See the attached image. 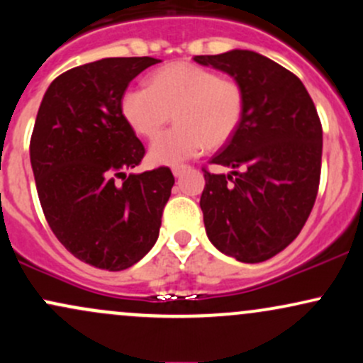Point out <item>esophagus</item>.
Segmentation results:
<instances>
[{
	"label": "esophagus",
	"instance_id": "esophagus-1",
	"mask_svg": "<svg viewBox=\"0 0 363 363\" xmlns=\"http://www.w3.org/2000/svg\"><path fill=\"white\" fill-rule=\"evenodd\" d=\"M188 169H189L188 165H175L174 169H172V174L175 175V177H181V175L184 174Z\"/></svg>",
	"mask_w": 363,
	"mask_h": 363
}]
</instances>
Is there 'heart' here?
<instances>
[{"label": "heart", "mask_w": 363, "mask_h": 363, "mask_svg": "<svg viewBox=\"0 0 363 363\" xmlns=\"http://www.w3.org/2000/svg\"><path fill=\"white\" fill-rule=\"evenodd\" d=\"M245 106L240 82L188 62L163 67L148 79V86L130 87L121 98L123 121L138 136L155 138L172 113L175 127L150 146L148 158L155 165H179L205 146H222L240 129Z\"/></svg>", "instance_id": "obj_1"}]
</instances>
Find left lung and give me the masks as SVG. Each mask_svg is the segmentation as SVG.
I'll return each instance as SVG.
<instances>
[{"label":"left lung","mask_w":363,"mask_h":363,"mask_svg":"<svg viewBox=\"0 0 363 363\" xmlns=\"http://www.w3.org/2000/svg\"><path fill=\"white\" fill-rule=\"evenodd\" d=\"M194 62L230 75L246 96L240 129L212 158L233 172L203 170L206 236L245 264L269 260L300 234L315 203L322 160L315 105L296 75L255 51L201 55Z\"/></svg>","instance_id":"left-lung-1"}]
</instances>
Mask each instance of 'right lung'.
I'll return each mask as SVG.
<instances>
[{
  "label": "right lung",
  "mask_w": 363,
  "mask_h": 363,
  "mask_svg": "<svg viewBox=\"0 0 363 363\" xmlns=\"http://www.w3.org/2000/svg\"><path fill=\"white\" fill-rule=\"evenodd\" d=\"M151 57L103 58L67 70L43 96L30 165L51 230L86 264L123 270L153 248L174 186L170 169L125 175L145 157L121 98ZM123 175L118 185L115 177Z\"/></svg>",
  "instance_id": "1"
}]
</instances>
